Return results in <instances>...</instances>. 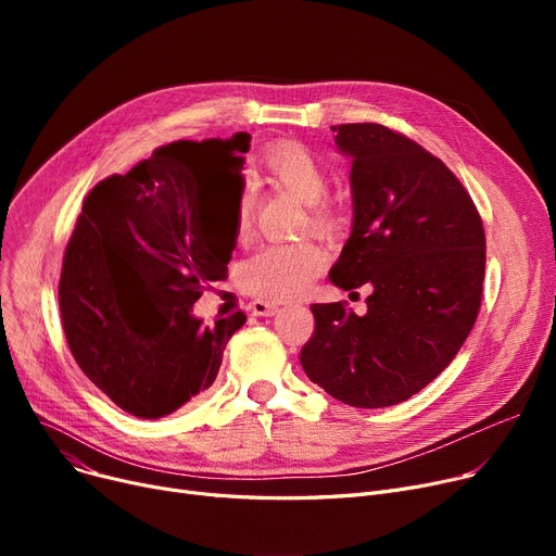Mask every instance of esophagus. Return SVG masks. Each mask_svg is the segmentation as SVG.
<instances>
[{"instance_id":"esophagus-1","label":"esophagus","mask_w":556,"mask_h":556,"mask_svg":"<svg viewBox=\"0 0 556 556\" xmlns=\"http://www.w3.org/2000/svg\"><path fill=\"white\" fill-rule=\"evenodd\" d=\"M250 311H252V315H258V317H273L281 311V306L275 302H266V300H252Z\"/></svg>"}]
</instances>
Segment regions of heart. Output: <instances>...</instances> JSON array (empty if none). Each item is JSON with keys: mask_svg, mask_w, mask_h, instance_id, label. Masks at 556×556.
<instances>
[{"mask_svg": "<svg viewBox=\"0 0 556 556\" xmlns=\"http://www.w3.org/2000/svg\"><path fill=\"white\" fill-rule=\"evenodd\" d=\"M275 180L293 193L306 207H311V225L315 229H329L333 225V214L325 207L323 198L327 195V173L304 146L281 143L266 157ZM252 212V198L243 191L239 200V229L248 227ZM325 254L311 241L293 243H266L254 250L248 258L239 263L237 281L248 293L261 300H293L302 295L311 286L315 275L323 270Z\"/></svg>", "mask_w": 556, "mask_h": 556, "instance_id": "heart-1", "label": "heart"}]
</instances>
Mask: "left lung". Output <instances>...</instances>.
Segmentation results:
<instances>
[{
	"label": "left lung",
	"mask_w": 556,
	"mask_h": 556,
	"mask_svg": "<svg viewBox=\"0 0 556 556\" xmlns=\"http://www.w3.org/2000/svg\"><path fill=\"white\" fill-rule=\"evenodd\" d=\"M352 160V233L329 279L371 288L367 313L313 304L300 363L333 399L388 407L440 376L471 333L482 300L484 229L451 168L381 124H342Z\"/></svg>",
	"instance_id": "obj_1"
}]
</instances>
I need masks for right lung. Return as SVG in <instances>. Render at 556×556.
<instances>
[{"mask_svg": "<svg viewBox=\"0 0 556 556\" xmlns=\"http://www.w3.org/2000/svg\"><path fill=\"white\" fill-rule=\"evenodd\" d=\"M204 143V141H202ZM225 157L250 135L212 139ZM185 143H168L83 202L65 250L61 317L83 374L122 410L160 419L207 390L243 313L204 327L193 315L204 286L227 277L231 250L214 241Z\"/></svg>", "mask_w": 556, "mask_h": 556, "instance_id": "obj_1", "label": "right lung"}]
</instances>
